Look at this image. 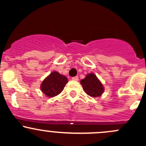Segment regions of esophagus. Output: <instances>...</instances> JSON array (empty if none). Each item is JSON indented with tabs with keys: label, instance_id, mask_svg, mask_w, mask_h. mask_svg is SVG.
Returning a JSON list of instances; mask_svg holds the SVG:
<instances>
[{
	"label": "esophagus",
	"instance_id": "obj_1",
	"mask_svg": "<svg viewBox=\"0 0 146 146\" xmlns=\"http://www.w3.org/2000/svg\"><path fill=\"white\" fill-rule=\"evenodd\" d=\"M78 76H75V77L72 78V80H76V81H78Z\"/></svg>",
	"mask_w": 146,
	"mask_h": 146
}]
</instances>
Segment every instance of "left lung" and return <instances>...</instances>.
<instances>
[{
    "label": "left lung",
    "instance_id": "obj_1",
    "mask_svg": "<svg viewBox=\"0 0 146 146\" xmlns=\"http://www.w3.org/2000/svg\"><path fill=\"white\" fill-rule=\"evenodd\" d=\"M84 90L88 95L93 98L100 96L104 92L102 84L93 73H89L80 81Z\"/></svg>",
    "mask_w": 146,
    "mask_h": 146
}]
</instances>
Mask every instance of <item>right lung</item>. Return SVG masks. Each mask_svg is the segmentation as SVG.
<instances>
[{
    "label": "right lung",
    "mask_w": 146,
    "mask_h": 146,
    "mask_svg": "<svg viewBox=\"0 0 146 146\" xmlns=\"http://www.w3.org/2000/svg\"><path fill=\"white\" fill-rule=\"evenodd\" d=\"M67 82L68 79L66 76L54 71L43 80L41 90L47 97L56 96L61 93Z\"/></svg>",
    "instance_id": "right-lung-1"
}]
</instances>
